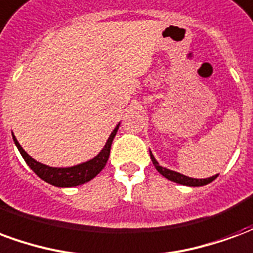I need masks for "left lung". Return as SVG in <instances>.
I'll return each instance as SVG.
<instances>
[{"label": "left lung", "instance_id": "8db88e82", "mask_svg": "<svg viewBox=\"0 0 253 253\" xmlns=\"http://www.w3.org/2000/svg\"><path fill=\"white\" fill-rule=\"evenodd\" d=\"M150 159L153 161V165L156 167V169L159 170L161 175L167 177L168 180L175 181V183H179V184H183V186H190V187H201V186H206L209 183H211L214 179H217L218 175H214L211 177H207V179H194V177H188V176H184L179 173V172H175V170L167 169L164 167L157 163V160L154 159V156L150 152Z\"/></svg>", "mask_w": 253, "mask_h": 253}]
</instances>
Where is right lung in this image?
<instances>
[{"label": "right lung", "mask_w": 253, "mask_h": 253, "mask_svg": "<svg viewBox=\"0 0 253 253\" xmlns=\"http://www.w3.org/2000/svg\"><path fill=\"white\" fill-rule=\"evenodd\" d=\"M118 128H119V125L114 128V131L111 132L110 138L107 139L104 148L96 157L89 160L86 163L74 165V167H67V168H54V167H48V165H44L39 163V161H36L25 152L24 149L21 148V145H20L13 134L12 135H13L14 143L19 149L20 154L23 156L24 161L30 165L31 169L34 170L42 180H44L48 184H52L55 187H76L92 180L94 176L100 173L101 169L104 168L107 161H108V157H110L111 145H112V141H114L116 132H118Z\"/></svg>", "instance_id": "add662e5"}]
</instances>
